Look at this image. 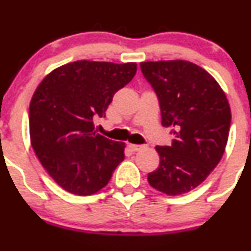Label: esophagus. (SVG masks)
Returning a JSON list of instances; mask_svg holds the SVG:
<instances>
[{
    "instance_id": "1",
    "label": "esophagus",
    "mask_w": 251,
    "mask_h": 251,
    "mask_svg": "<svg viewBox=\"0 0 251 251\" xmlns=\"http://www.w3.org/2000/svg\"><path fill=\"white\" fill-rule=\"evenodd\" d=\"M128 148L132 151H140L142 149L146 148V146H142V144H128Z\"/></svg>"
}]
</instances>
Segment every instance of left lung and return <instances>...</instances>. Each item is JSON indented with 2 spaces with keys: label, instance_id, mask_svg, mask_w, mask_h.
<instances>
[{
  "label": "left lung",
  "instance_id": "8db88e82",
  "mask_svg": "<svg viewBox=\"0 0 251 251\" xmlns=\"http://www.w3.org/2000/svg\"><path fill=\"white\" fill-rule=\"evenodd\" d=\"M158 97L161 125L171 127V146H156L160 164L148 174L153 188L169 196L201 183L224 155L231 126L226 95L203 68L186 60L141 63Z\"/></svg>",
  "mask_w": 251,
  "mask_h": 251
}]
</instances>
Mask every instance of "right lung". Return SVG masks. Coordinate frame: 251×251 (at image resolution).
Listing matches in <instances>:
<instances>
[{"mask_svg":"<svg viewBox=\"0 0 251 251\" xmlns=\"http://www.w3.org/2000/svg\"><path fill=\"white\" fill-rule=\"evenodd\" d=\"M137 72L136 63L77 60L42 80L29 108L31 146L50 176L65 191L91 196L109 182L125 144L96 133L114 95Z\"/></svg>","mask_w":251,"mask_h":251,"instance_id":"obj_1","label":"right lung"}]
</instances>
